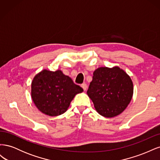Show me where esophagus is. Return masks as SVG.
Returning a JSON list of instances; mask_svg holds the SVG:
<instances>
[{"mask_svg":"<svg viewBox=\"0 0 160 160\" xmlns=\"http://www.w3.org/2000/svg\"><path fill=\"white\" fill-rule=\"evenodd\" d=\"M81 88L83 89L84 91H86V90H87V88H88V86H87V84H86V83L81 84Z\"/></svg>","mask_w":160,"mask_h":160,"instance_id":"34e87169","label":"esophagus"}]
</instances>
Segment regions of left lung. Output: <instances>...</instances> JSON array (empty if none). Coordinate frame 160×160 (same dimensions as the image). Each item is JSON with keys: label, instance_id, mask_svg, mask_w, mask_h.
Wrapping results in <instances>:
<instances>
[{"label": "left lung", "instance_id": "left-lung-1", "mask_svg": "<svg viewBox=\"0 0 160 160\" xmlns=\"http://www.w3.org/2000/svg\"><path fill=\"white\" fill-rule=\"evenodd\" d=\"M96 111L105 118L122 113L132 100L133 87L130 77L118 67H99L93 72L87 91Z\"/></svg>", "mask_w": 160, "mask_h": 160}]
</instances>
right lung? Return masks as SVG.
I'll list each match as a JSON object with an SVG mask.
<instances>
[{"label":"right lung","instance_id":"1","mask_svg":"<svg viewBox=\"0 0 160 160\" xmlns=\"http://www.w3.org/2000/svg\"><path fill=\"white\" fill-rule=\"evenodd\" d=\"M83 91L60 70H42L35 75L31 83L34 103L42 113L49 116L64 113L75 95Z\"/></svg>","mask_w":160,"mask_h":160}]
</instances>
